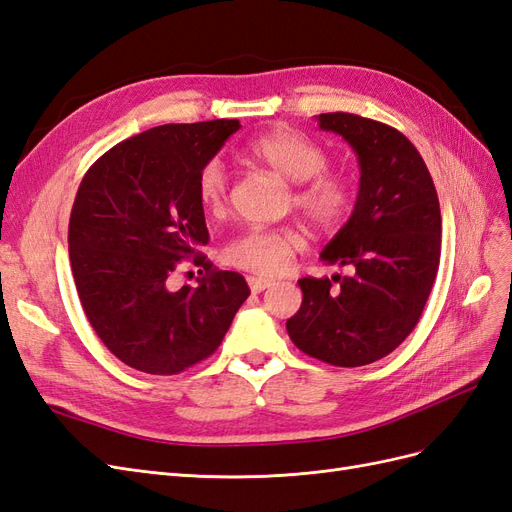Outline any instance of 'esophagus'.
<instances>
[{"mask_svg": "<svg viewBox=\"0 0 512 512\" xmlns=\"http://www.w3.org/2000/svg\"><path fill=\"white\" fill-rule=\"evenodd\" d=\"M247 284H250L252 292H262V290L271 288L275 282H271V280H262V277H247Z\"/></svg>", "mask_w": 512, "mask_h": 512, "instance_id": "esophagus-1", "label": "esophagus"}]
</instances>
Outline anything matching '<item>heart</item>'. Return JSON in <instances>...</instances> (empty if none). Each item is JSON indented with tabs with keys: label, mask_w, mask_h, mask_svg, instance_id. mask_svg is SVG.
I'll use <instances>...</instances> for the list:
<instances>
[{
	"label": "heart",
	"mask_w": 512,
	"mask_h": 512,
	"mask_svg": "<svg viewBox=\"0 0 512 512\" xmlns=\"http://www.w3.org/2000/svg\"><path fill=\"white\" fill-rule=\"evenodd\" d=\"M252 158L271 168L275 175L290 183L297 205L318 228L342 224L354 207L356 190L348 175L322 173L329 164V153L312 138L277 128L258 136L250 145ZM196 194L205 211L218 215L228 203V173L222 160H209L196 177ZM303 247V237L294 228H254L230 241L224 250L228 265L265 277L280 275L288 269L292 256Z\"/></svg>",
	"instance_id": "heart-1"
}]
</instances>
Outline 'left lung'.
Segmentation results:
<instances>
[{
    "label": "left lung",
    "instance_id": "1",
    "mask_svg": "<svg viewBox=\"0 0 512 512\" xmlns=\"http://www.w3.org/2000/svg\"><path fill=\"white\" fill-rule=\"evenodd\" d=\"M316 119L344 138L361 168L352 215L320 252L327 265L352 273L299 280L303 303L286 331L318 361L361 367L393 352L423 314L440 265V203L404 134L352 113Z\"/></svg>",
    "mask_w": 512,
    "mask_h": 512
}]
</instances>
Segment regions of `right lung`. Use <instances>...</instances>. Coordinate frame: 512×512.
Here are the masks:
<instances>
[{
    "label": "right lung",
    "instance_id": "add662e5",
    "mask_svg": "<svg viewBox=\"0 0 512 512\" xmlns=\"http://www.w3.org/2000/svg\"><path fill=\"white\" fill-rule=\"evenodd\" d=\"M239 119L166 123L108 149L76 192L68 250L91 327L119 361L173 376L218 350L250 288L196 254L209 243L196 177ZM206 275L169 288L183 257Z\"/></svg>",
    "mask_w": 512,
    "mask_h": 512
}]
</instances>
